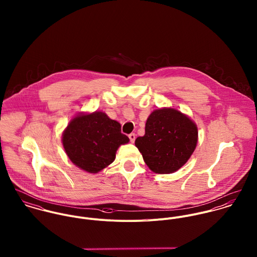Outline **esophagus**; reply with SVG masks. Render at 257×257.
<instances>
[{
    "label": "esophagus",
    "mask_w": 257,
    "mask_h": 257,
    "mask_svg": "<svg viewBox=\"0 0 257 257\" xmlns=\"http://www.w3.org/2000/svg\"><path fill=\"white\" fill-rule=\"evenodd\" d=\"M128 138H130L131 143H135V141H136V135H135V134H131V135H128Z\"/></svg>",
    "instance_id": "34e87169"
}]
</instances>
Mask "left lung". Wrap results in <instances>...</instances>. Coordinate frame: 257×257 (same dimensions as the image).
<instances>
[{"instance_id":"obj_1","label":"left lung","mask_w":257,"mask_h":257,"mask_svg":"<svg viewBox=\"0 0 257 257\" xmlns=\"http://www.w3.org/2000/svg\"><path fill=\"white\" fill-rule=\"evenodd\" d=\"M197 142L196 123L178 110L163 108L150 113L146 135L136 140V147L151 171L169 174L188 161Z\"/></svg>"}]
</instances>
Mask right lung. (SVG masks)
<instances>
[{
  "label": "right lung",
  "mask_w": 257,
  "mask_h": 257,
  "mask_svg": "<svg viewBox=\"0 0 257 257\" xmlns=\"http://www.w3.org/2000/svg\"><path fill=\"white\" fill-rule=\"evenodd\" d=\"M130 142L120 124L103 111L80 113L71 119L62 135L69 159L89 173H98L114 160L121 145Z\"/></svg>",
  "instance_id": "1"
}]
</instances>
